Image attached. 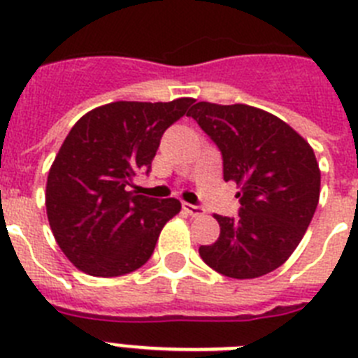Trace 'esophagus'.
Returning <instances> with one entry per match:
<instances>
[{
  "instance_id": "34e87169",
  "label": "esophagus",
  "mask_w": 358,
  "mask_h": 358,
  "mask_svg": "<svg viewBox=\"0 0 358 358\" xmlns=\"http://www.w3.org/2000/svg\"><path fill=\"white\" fill-rule=\"evenodd\" d=\"M182 210L186 211L192 217H202L204 215V210L201 206H195V204H188V202H182Z\"/></svg>"
}]
</instances>
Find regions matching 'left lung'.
Here are the masks:
<instances>
[{"label": "left lung", "instance_id": "left-lung-1", "mask_svg": "<svg viewBox=\"0 0 358 358\" xmlns=\"http://www.w3.org/2000/svg\"><path fill=\"white\" fill-rule=\"evenodd\" d=\"M188 116L222 154L224 181L240 186L238 215H215L220 235L199 255L235 280L273 273L301 242L317 208L321 172L314 150L283 120L243 103L199 102Z\"/></svg>", "mask_w": 358, "mask_h": 358}]
</instances>
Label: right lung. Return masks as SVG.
<instances>
[{"instance_id": "obj_1", "label": "right lung", "mask_w": 358, "mask_h": 358, "mask_svg": "<svg viewBox=\"0 0 358 358\" xmlns=\"http://www.w3.org/2000/svg\"><path fill=\"white\" fill-rule=\"evenodd\" d=\"M194 102H113L73 125L50 169L46 213L75 267L115 278L147 264L181 202L145 197L127 186L136 173L150 172L161 136Z\"/></svg>"}]
</instances>
